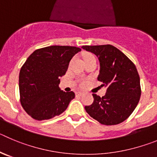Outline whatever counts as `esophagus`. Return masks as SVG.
<instances>
[{"label": "esophagus", "instance_id": "obj_1", "mask_svg": "<svg viewBox=\"0 0 157 157\" xmlns=\"http://www.w3.org/2000/svg\"><path fill=\"white\" fill-rule=\"evenodd\" d=\"M82 94H83L82 92H76V93H75V96H82Z\"/></svg>", "mask_w": 157, "mask_h": 157}]
</instances>
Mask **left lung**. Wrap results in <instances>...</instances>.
Returning <instances> with one entry per match:
<instances>
[{
	"label": "left lung",
	"instance_id": "1",
	"mask_svg": "<svg viewBox=\"0 0 157 157\" xmlns=\"http://www.w3.org/2000/svg\"><path fill=\"white\" fill-rule=\"evenodd\" d=\"M82 48L94 54L100 61L97 79L107 88L105 96L93 94V103L86 106L90 117L102 124L114 125L134 111L141 96L140 78L136 65L113 46H82Z\"/></svg>",
	"mask_w": 157,
	"mask_h": 157
}]
</instances>
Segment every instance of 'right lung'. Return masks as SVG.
<instances>
[{
    "label": "right lung",
    "mask_w": 157,
    "mask_h": 157,
    "mask_svg": "<svg viewBox=\"0 0 157 157\" xmlns=\"http://www.w3.org/2000/svg\"><path fill=\"white\" fill-rule=\"evenodd\" d=\"M81 49L70 46H50L35 50L19 72L20 102L33 119L48 120L60 115L75 98L74 92L59 88L70 61Z\"/></svg>",
    "instance_id": "1"
}]
</instances>
